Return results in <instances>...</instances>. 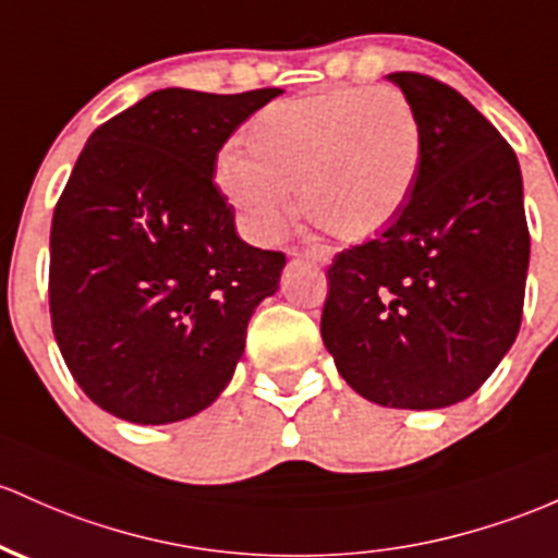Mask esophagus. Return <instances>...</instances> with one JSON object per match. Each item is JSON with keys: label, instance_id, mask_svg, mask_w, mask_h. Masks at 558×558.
Returning a JSON list of instances; mask_svg holds the SVG:
<instances>
[{"label": "esophagus", "instance_id": "34e87169", "mask_svg": "<svg viewBox=\"0 0 558 558\" xmlns=\"http://www.w3.org/2000/svg\"><path fill=\"white\" fill-rule=\"evenodd\" d=\"M291 256H296V259H307V262H315V265H328L330 256L328 251L323 246H304V248H293Z\"/></svg>", "mask_w": 558, "mask_h": 558}]
</instances>
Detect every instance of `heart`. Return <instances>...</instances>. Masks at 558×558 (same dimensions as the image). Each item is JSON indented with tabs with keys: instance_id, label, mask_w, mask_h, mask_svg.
Wrapping results in <instances>:
<instances>
[{
	"instance_id": "b5f03b06",
	"label": "heart",
	"mask_w": 558,
	"mask_h": 558,
	"mask_svg": "<svg viewBox=\"0 0 558 558\" xmlns=\"http://www.w3.org/2000/svg\"><path fill=\"white\" fill-rule=\"evenodd\" d=\"M251 156L219 158V185L254 241H275L299 209L339 241L387 230L421 169L418 116L400 89L347 87L272 102L251 121Z\"/></svg>"
}]
</instances>
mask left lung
I'll return each mask as SVG.
<instances>
[{
  "label": "left lung",
  "instance_id": "left-lung-1",
  "mask_svg": "<svg viewBox=\"0 0 558 558\" xmlns=\"http://www.w3.org/2000/svg\"><path fill=\"white\" fill-rule=\"evenodd\" d=\"M389 78L418 116V180L381 235L333 256L320 333L365 400L448 408L487 381L522 326V171L461 92L413 71Z\"/></svg>",
  "mask_w": 558,
  "mask_h": 558
}]
</instances>
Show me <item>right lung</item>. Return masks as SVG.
I'll return each mask as SVG.
<instances>
[{
  "label": "right lung",
  "instance_id": "obj_1",
  "mask_svg": "<svg viewBox=\"0 0 558 558\" xmlns=\"http://www.w3.org/2000/svg\"><path fill=\"white\" fill-rule=\"evenodd\" d=\"M278 87L158 89L89 134L50 230V315L71 376L132 424H174L228 387L283 251L248 246L217 153Z\"/></svg>",
  "mask_w": 558,
  "mask_h": 558
}]
</instances>
